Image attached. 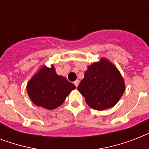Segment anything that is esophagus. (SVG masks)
Wrapping results in <instances>:
<instances>
[{
	"label": "esophagus",
	"mask_w": 149,
	"mask_h": 149,
	"mask_svg": "<svg viewBox=\"0 0 149 149\" xmlns=\"http://www.w3.org/2000/svg\"><path fill=\"white\" fill-rule=\"evenodd\" d=\"M79 81L78 80V79H77V80L74 82V85L76 86V87H77V86H78V85H79Z\"/></svg>",
	"instance_id": "esophagus-1"
}]
</instances>
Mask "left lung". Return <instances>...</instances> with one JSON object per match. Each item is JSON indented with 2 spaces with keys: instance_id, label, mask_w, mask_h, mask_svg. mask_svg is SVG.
I'll return each mask as SVG.
<instances>
[{
  "instance_id": "8db88e82",
  "label": "left lung",
  "mask_w": 149,
  "mask_h": 149,
  "mask_svg": "<svg viewBox=\"0 0 149 149\" xmlns=\"http://www.w3.org/2000/svg\"><path fill=\"white\" fill-rule=\"evenodd\" d=\"M121 75L107 59L88 66L77 87L91 108L103 111L114 106L125 91Z\"/></svg>"
}]
</instances>
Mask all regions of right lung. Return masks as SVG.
Segmentation results:
<instances>
[{"mask_svg":"<svg viewBox=\"0 0 149 149\" xmlns=\"http://www.w3.org/2000/svg\"><path fill=\"white\" fill-rule=\"evenodd\" d=\"M74 89V84L56 74L53 66L42 68L27 86L29 97L34 104L49 110L60 106Z\"/></svg>","mask_w":149,"mask_h":149,"instance_id":"add662e5","label":"right lung"}]
</instances>
